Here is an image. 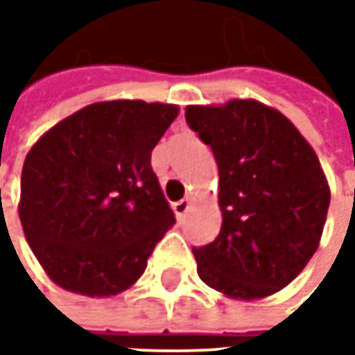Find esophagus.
I'll list each match as a JSON object with an SVG mask.
<instances>
[{"instance_id":"esophagus-1","label":"esophagus","mask_w":355,"mask_h":355,"mask_svg":"<svg viewBox=\"0 0 355 355\" xmlns=\"http://www.w3.org/2000/svg\"><path fill=\"white\" fill-rule=\"evenodd\" d=\"M189 205H191V201H189L187 198L182 199V201H178V203H173V213H175V217H178V219H182V217L185 215V211L189 209Z\"/></svg>"}]
</instances>
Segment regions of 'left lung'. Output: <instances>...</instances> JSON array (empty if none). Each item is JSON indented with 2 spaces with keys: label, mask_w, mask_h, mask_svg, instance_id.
I'll use <instances>...</instances> for the list:
<instances>
[{
  "label": "left lung",
  "mask_w": 355,
  "mask_h": 355,
  "mask_svg": "<svg viewBox=\"0 0 355 355\" xmlns=\"http://www.w3.org/2000/svg\"><path fill=\"white\" fill-rule=\"evenodd\" d=\"M185 120L219 168L217 239L193 249L198 275L235 300L291 284L320 245L330 187L306 138L259 101L187 106Z\"/></svg>",
  "instance_id": "1"
}]
</instances>
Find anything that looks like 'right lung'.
<instances>
[{
	"label": "right lung",
	"instance_id": "add662e5",
	"mask_svg": "<svg viewBox=\"0 0 355 355\" xmlns=\"http://www.w3.org/2000/svg\"><path fill=\"white\" fill-rule=\"evenodd\" d=\"M180 108L104 101L47 130L25 157L19 219L55 284L114 296L146 270L175 223L152 170V150Z\"/></svg>",
	"mask_w": 355,
	"mask_h": 355
}]
</instances>
